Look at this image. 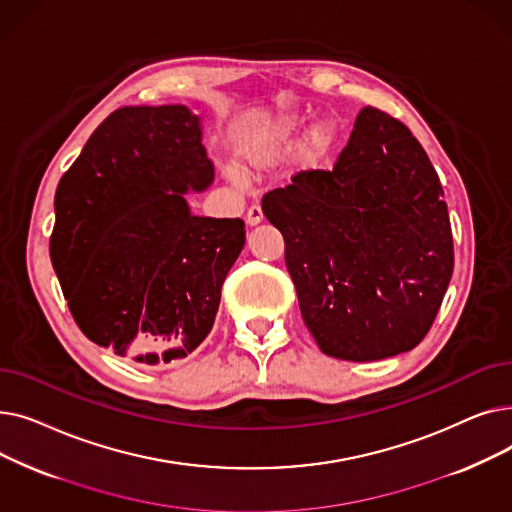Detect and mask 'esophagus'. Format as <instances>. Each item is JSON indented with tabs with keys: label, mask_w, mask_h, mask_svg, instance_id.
<instances>
[{
	"label": "esophagus",
	"mask_w": 512,
	"mask_h": 512,
	"mask_svg": "<svg viewBox=\"0 0 512 512\" xmlns=\"http://www.w3.org/2000/svg\"><path fill=\"white\" fill-rule=\"evenodd\" d=\"M261 220H263L261 207L259 205H251L249 211H247V224L249 226H257V224H261Z\"/></svg>",
	"instance_id": "esophagus-1"
}]
</instances>
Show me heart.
<instances>
[{
  "label": "heart",
  "mask_w": 512,
  "mask_h": 512,
  "mask_svg": "<svg viewBox=\"0 0 512 512\" xmlns=\"http://www.w3.org/2000/svg\"><path fill=\"white\" fill-rule=\"evenodd\" d=\"M305 126V116L288 112L272 118L255 128L240 147V166L245 170H265L276 166L297 143ZM338 141V132L332 122L315 124L297 149V164L301 170H317L328 161Z\"/></svg>",
  "instance_id": "obj_1"
}]
</instances>
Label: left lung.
<instances>
[{
    "instance_id": "obj_1",
    "label": "left lung",
    "mask_w": 512,
    "mask_h": 512,
    "mask_svg": "<svg viewBox=\"0 0 512 512\" xmlns=\"http://www.w3.org/2000/svg\"><path fill=\"white\" fill-rule=\"evenodd\" d=\"M261 207L321 353L378 361L425 338L452 276V230L432 161L400 120L363 107L332 170L294 174Z\"/></svg>"
}]
</instances>
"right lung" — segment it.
I'll use <instances>...</instances> for the list:
<instances>
[{"instance_id": "add662e5", "label": "right lung", "mask_w": 512, "mask_h": 512, "mask_svg": "<svg viewBox=\"0 0 512 512\" xmlns=\"http://www.w3.org/2000/svg\"><path fill=\"white\" fill-rule=\"evenodd\" d=\"M213 164L184 105L120 107L91 134L56 191L49 255L91 342L157 365L211 332L222 284L245 247L240 218H199L184 193Z\"/></svg>"}]
</instances>
